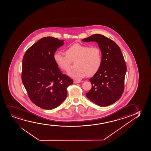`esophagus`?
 Returning <instances> with one entry per match:
<instances>
[{
  "mask_svg": "<svg viewBox=\"0 0 151 151\" xmlns=\"http://www.w3.org/2000/svg\"><path fill=\"white\" fill-rule=\"evenodd\" d=\"M81 82L80 81H77V80H75L74 81V83L75 84H78V83H80Z\"/></svg>",
  "mask_w": 151,
  "mask_h": 151,
  "instance_id": "1",
  "label": "esophagus"
}]
</instances>
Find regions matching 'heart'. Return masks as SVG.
<instances>
[{
    "instance_id": "obj_1",
    "label": "heart",
    "mask_w": 151,
    "mask_h": 151,
    "mask_svg": "<svg viewBox=\"0 0 151 151\" xmlns=\"http://www.w3.org/2000/svg\"><path fill=\"white\" fill-rule=\"evenodd\" d=\"M66 55L56 52L54 59L56 65L61 70L68 71L71 62L76 61V69L68 73L69 76L76 80H81L88 76H92L99 71L102 64V52L97 46L90 47L75 44L67 48Z\"/></svg>"
}]
</instances>
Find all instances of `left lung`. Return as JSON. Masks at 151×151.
Masks as SVG:
<instances>
[{
    "label": "left lung",
    "mask_w": 151,
    "mask_h": 151,
    "mask_svg": "<svg viewBox=\"0 0 151 151\" xmlns=\"http://www.w3.org/2000/svg\"><path fill=\"white\" fill-rule=\"evenodd\" d=\"M97 42L102 52V64L99 70L89 81L92 88L86 96L101 107L114 103L124 91L127 66L121 50L110 39L101 34L93 35L82 40Z\"/></svg>",
    "instance_id": "8db88e82"
}]
</instances>
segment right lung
Instances as JSON below:
<instances>
[{
	"instance_id": "obj_1",
	"label": "right lung",
	"mask_w": 151,
	"mask_h": 151,
	"mask_svg": "<svg viewBox=\"0 0 151 151\" xmlns=\"http://www.w3.org/2000/svg\"><path fill=\"white\" fill-rule=\"evenodd\" d=\"M64 41L52 37L42 38L23 56V85L31 101L42 109L52 110L61 105L67 96V87L73 83L54 61V54Z\"/></svg>"
}]
</instances>
